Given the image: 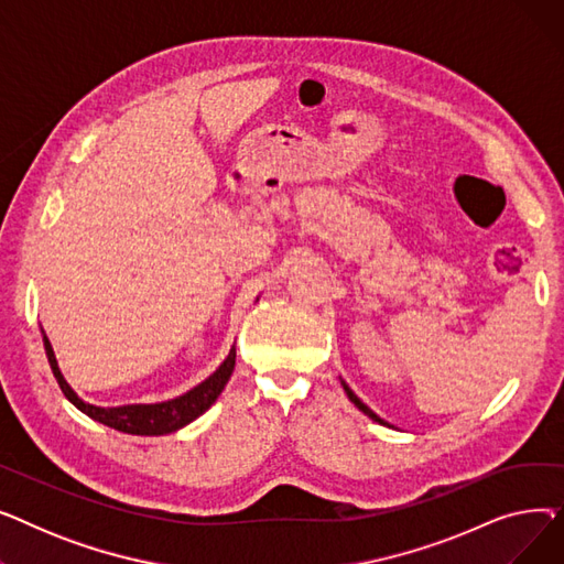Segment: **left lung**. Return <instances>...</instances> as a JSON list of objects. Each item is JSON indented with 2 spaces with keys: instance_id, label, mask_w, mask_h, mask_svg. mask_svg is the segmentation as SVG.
<instances>
[{
  "instance_id": "left-lung-1",
  "label": "left lung",
  "mask_w": 564,
  "mask_h": 564,
  "mask_svg": "<svg viewBox=\"0 0 564 564\" xmlns=\"http://www.w3.org/2000/svg\"><path fill=\"white\" fill-rule=\"evenodd\" d=\"M343 389H345L347 398H349V400H351L354 404H357V406H359V409H361V411L366 413V416H370L372 421H377V423H381V425H387V421H383V419H379V416H377V413H375V411H372V409H370V406H368V404H366V402H364V400H361V398H359L357 393H354V391H351V389L347 387V383H345V381H343Z\"/></svg>"
}]
</instances>
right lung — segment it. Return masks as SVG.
<instances>
[{
    "mask_svg": "<svg viewBox=\"0 0 564 564\" xmlns=\"http://www.w3.org/2000/svg\"><path fill=\"white\" fill-rule=\"evenodd\" d=\"M43 343H45V351H47V361L50 368L62 387L64 395L77 406L82 409L86 416H91L94 421L109 425L118 432H128V434H141V436H158V434H169L185 427L187 423H192L194 419H198L205 409H210V404L219 398V393L224 391V387L228 383L232 368H235V349H230L228 359L217 368V372H213L205 381H200L196 389H192L189 393L169 400V402H160V404H126V406H96L84 402L70 387L68 381L64 379L62 370H58L56 357L50 338L43 332Z\"/></svg>",
    "mask_w": 564,
    "mask_h": 564,
    "instance_id": "right-lung-1",
    "label": "right lung"
}]
</instances>
